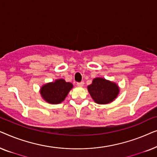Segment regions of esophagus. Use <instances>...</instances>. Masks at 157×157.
Returning <instances> with one entry per match:
<instances>
[{
	"instance_id": "1",
	"label": "esophagus",
	"mask_w": 157,
	"mask_h": 157,
	"mask_svg": "<svg viewBox=\"0 0 157 157\" xmlns=\"http://www.w3.org/2000/svg\"><path fill=\"white\" fill-rule=\"evenodd\" d=\"M83 85H84V82H83V81H81V82H79V83H77V86L79 87H82Z\"/></svg>"
}]
</instances>
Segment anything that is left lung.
Instances as JSON below:
<instances>
[{"label": "left lung", "instance_id": "left-lung-1", "mask_svg": "<svg viewBox=\"0 0 157 157\" xmlns=\"http://www.w3.org/2000/svg\"><path fill=\"white\" fill-rule=\"evenodd\" d=\"M87 89L92 99L98 104H107L112 102L120 91L119 86L115 82L100 77L94 78Z\"/></svg>", "mask_w": 157, "mask_h": 157}]
</instances>
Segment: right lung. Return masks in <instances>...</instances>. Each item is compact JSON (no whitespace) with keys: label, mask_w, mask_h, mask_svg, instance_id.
Returning <instances> with one entry per match:
<instances>
[{"label":"right lung","mask_w":157,"mask_h":157,"mask_svg":"<svg viewBox=\"0 0 157 157\" xmlns=\"http://www.w3.org/2000/svg\"><path fill=\"white\" fill-rule=\"evenodd\" d=\"M73 86L71 83L59 78L43 85L40 89V94L43 99L48 104H59L65 100Z\"/></svg>","instance_id":"right-lung-1"}]
</instances>
